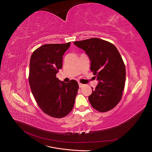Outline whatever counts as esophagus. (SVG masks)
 Instances as JSON below:
<instances>
[{"label":"esophagus","mask_w":152,"mask_h":152,"mask_svg":"<svg viewBox=\"0 0 152 152\" xmlns=\"http://www.w3.org/2000/svg\"><path fill=\"white\" fill-rule=\"evenodd\" d=\"M79 87H80V88H82V87H83L84 85V84H81V83H79Z\"/></svg>","instance_id":"obj_1"}]
</instances>
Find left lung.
<instances>
[{"label": "left lung", "mask_w": 152, "mask_h": 152, "mask_svg": "<svg viewBox=\"0 0 152 152\" xmlns=\"http://www.w3.org/2000/svg\"><path fill=\"white\" fill-rule=\"evenodd\" d=\"M83 49L91 61V70L98 84L89 96L94 109L108 112L119 103L126 82V67L118 50L113 44L98 38L73 42Z\"/></svg>", "instance_id": "8db88e82"}]
</instances>
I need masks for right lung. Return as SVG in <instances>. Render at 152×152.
Returning <instances> with one entry per match:
<instances>
[{"instance_id":"add662e5","label":"right lung","mask_w":152,"mask_h":152,"mask_svg":"<svg viewBox=\"0 0 152 152\" xmlns=\"http://www.w3.org/2000/svg\"><path fill=\"white\" fill-rule=\"evenodd\" d=\"M70 46V42L44 44L30 58L28 80L32 94L40 109L55 118L65 117L72 111L79 89L76 80L65 83L56 76Z\"/></svg>"}]
</instances>
